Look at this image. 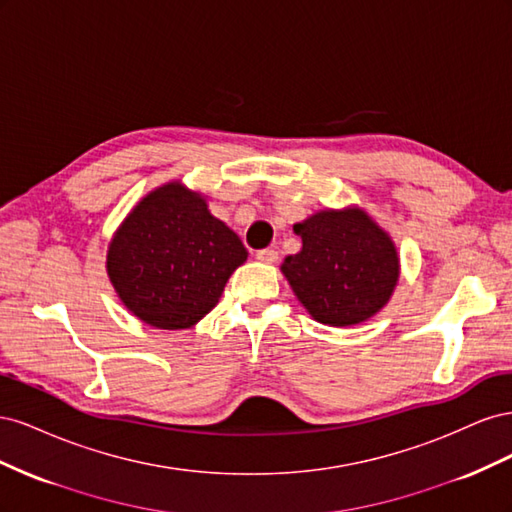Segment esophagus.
Wrapping results in <instances>:
<instances>
[{
  "mask_svg": "<svg viewBox=\"0 0 512 512\" xmlns=\"http://www.w3.org/2000/svg\"><path fill=\"white\" fill-rule=\"evenodd\" d=\"M256 258L260 260V262H277V258H280V254H277V250H273V247H265V250H258L256 252Z\"/></svg>",
  "mask_w": 512,
  "mask_h": 512,
  "instance_id": "34e87169",
  "label": "esophagus"
}]
</instances>
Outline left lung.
<instances>
[{
  "mask_svg": "<svg viewBox=\"0 0 512 512\" xmlns=\"http://www.w3.org/2000/svg\"><path fill=\"white\" fill-rule=\"evenodd\" d=\"M299 254L288 256L284 275L318 322L350 327L389 301L399 277L395 245L359 209L320 211L294 226Z\"/></svg>",
  "mask_w": 512,
  "mask_h": 512,
  "instance_id": "1",
  "label": "left lung"
}]
</instances>
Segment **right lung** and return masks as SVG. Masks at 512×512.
<instances>
[{
	"label": "right lung",
	"instance_id": "obj_1",
	"mask_svg": "<svg viewBox=\"0 0 512 512\" xmlns=\"http://www.w3.org/2000/svg\"><path fill=\"white\" fill-rule=\"evenodd\" d=\"M247 250L205 198L168 183L128 215L111 247L108 277L134 316L158 329H188L222 297Z\"/></svg>",
	"mask_w": 512,
	"mask_h": 512
}]
</instances>
